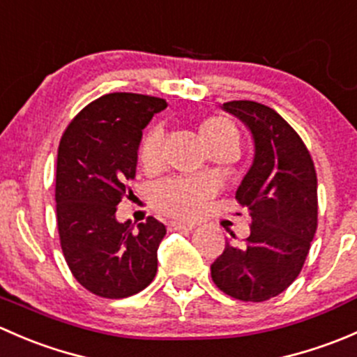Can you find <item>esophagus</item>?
I'll list each match as a JSON object with an SVG mask.
<instances>
[{"instance_id":"34e87169","label":"esophagus","mask_w":357,"mask_h":357,"mask_svg":"<svg viewBox=\"0 0 357 357\" xmlns=\"http://www.w3.org/2000/svg\"><path fill=\"white\" fill-rule=\"evenodd\" d=\"M195 228V225H190V222H179V221H172L169 225V229L171 231H181V229H186V231H192Z\"/></svg>"}]
</instances>
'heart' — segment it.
Returning a JSON list of instances; mask_svg holds the SVG:
<instances>
[{
    "instance_id": "1",
    "label": "heart",
    "mask_w": 357,
    "mask_h": 357,
    "mask_svg": "<svg viewBox=\"0 0 357 357\" xmlns=\"http://www.w3.org/2000/svg\"><path fill=\"white\" fill-rule=\"evenodd\" d=\"M202 142L205 145H228L238 153L240 132L235 126L222 117H212L202 124ZM162 129H152L145 136L139 149V160L146 167H155L162 160ZM207 188L200 183L188 181H162L150 190V200L160 212L174 218H195L204 207Z\"/></svg>"
}]
</instances>
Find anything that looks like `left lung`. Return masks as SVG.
Listing matches in <instances>:
<instances>
[{"mask_svg":"<svg viewBox=\"0 0 357 357\" xmlns=\"http://www.w3.org/2000/svg\"><path fill=\"white\" fill-rule=\"evenodd\" d=\"M221 109L240 119L254 142V160L236 190L252 222L245 242H226L211 276L229 297L262 302L289 289L304 266L318 226V179L301 136L278 112L248 100Z\"/></svg>","mask_w":357,"mask_h":357,"instance_id":"1","label":"left lung"}]
</instances>
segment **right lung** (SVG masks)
Returning <instances> with one entry per match:
<instances>
[{"label":"right lung","instance_id":"right-lung-1","mask_svg":"<svg viewBox=\"0 0 357 357\" xmlns=\"http://www.w3.org/2000/svg\"><path fill=\"white\" fill-rule=\"evenodd\" d=\"M165 100L110 93L75 115L56 158V222L72 275L91 294L124 298L152 283L165 226L146 218L119 222L117 205L131 195L143 129Z\"/></svg>","mask_w":357,"mask_h":357}]
</instances>
